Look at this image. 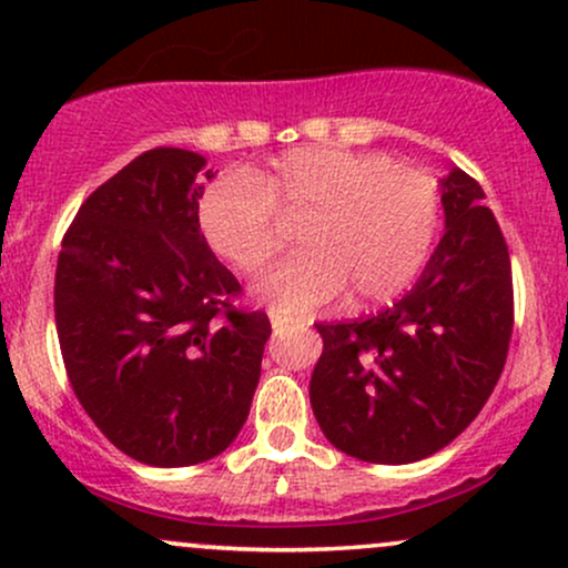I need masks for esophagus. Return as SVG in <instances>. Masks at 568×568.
<instances>
[{"label": "esophagus", "instance_id": "1", "mask_svg": "<svg viewBox=\"0 0 568 568\" xmlns=\"http://www.w3.org/2000/svg\"><path fill=\"white\" fill-rule=\"evenodd\" d=\"M272 328H275V334H283L285 328H291V321H285V317L280 315H272Z\"/></svg>", "mask_w": 568, "mask_h": 568}]
</instances>
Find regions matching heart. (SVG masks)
Returning <instances> with one entry per match:
<instances>
[{
	"label": "heart",
	"mask_w": 568,
	"mask_h": 568,
	"mask_svg": "<svg viewBox=\"0 0 568 568\" xmlns=\"http://www.w3.org/2000/svg\"><path fill=\"white\" fill-rule=\"evenodd\" d=\"M296 224V251L253 285L280 317H304L349 293L352 306L395 298L425 266L440 224L433 179L393 158L293 149L270 171L221 175L200 200V230L237 272H258Z\"/></svg>",
	"instance_id": "1"
}]
</instances>
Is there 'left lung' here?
I'll return each mask as SVG.
<instances>
[{
	"label": "left lung",
	"mask_w": 568,
	"mask_h": 568,
	"mask_svg": "<svg viewBox=\"0 0 568 568\" xmlns=\"http://www.w3.org/2000/svg\"><path fill=\"white\" fill-rule=\"evenodd\" d=\"M446 234L406 296L371 317L317 323L310 403L338 452L408 465L448 446L497 387L513 336V270L484 189L443 181Z\"/></svg>",
	"instance_id": "obj_1"
}]
</instances>
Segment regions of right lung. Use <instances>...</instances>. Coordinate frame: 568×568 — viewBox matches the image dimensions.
I'll return each instance as SVG.
<instances>
[{
    "label": "right lung",
    "instance_id": "add662e5",
    "mask_svg": "<svg viewBox=\"0 0 568 568\" xmlns=\"http://www.w3.org/2000/svg\"><path fill=\"white\" fill-rule=\"evenodd\" d=\"M202 165L186 149L143 152L82 202L55 270L71 389L152 467L197 465L237 438L272 334L200 232Z\"/></svg>",
    "mask_w": 568,
    "mask_h": 568
}]
</instances>
